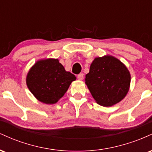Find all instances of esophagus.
Returning <instances> with one entry per match:
<instances>
[{
  "label": "esophagus",
  "instance_id": "esophagus-1",
  "mask_svg": "<svg viewBox=\"0 0 152 152\" xmlns=\"http://www.w3.org/2000/svg\"><path fill=\"white\" fill-rule=\"evenodd\" d=\"M77 78L78 80H83V74H78L77 75Z\"/></svg>",
  "mask_w": 152,
  "mask_h": 152
}]
</instances>
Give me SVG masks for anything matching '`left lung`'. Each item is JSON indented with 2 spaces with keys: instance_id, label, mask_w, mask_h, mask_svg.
Segmentation results:
<instances>
[{
  "instance_id": "1",
  "label": "left lung",
  "mask_w": 152,
  "mask_h": 152,
  "mask_svg": "<svg viewBox=\"0 0 152 152\" xmlns=\"http://www.w3.org/2000/svg\"><path fill=\"white\" fill-rule=\"evenodd\" d=\"M85 81L97 104L110 106L119 102L126 95L131 76L119 60L106 56L94 59Z\"/></svg>"
}]
</instances>
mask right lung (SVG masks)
<instances>
[{
  "mask_svg": "<svg viewBox=\"0 0 152 152\" xmlns=\"http://www.w3.org/2000/svg\"><path fill=\"white\" fill-rule=\"evenodd\" d=\"M76 77L58 59H46L36 63L29 71L26 83L38 100L45 104H55L67 91Z\"/></svg>",
  "mask_w": 152,
  "mask_h": 152,
  "instance_id": "right-lung-1",
  "label": "right lung"
}]
</instances>
